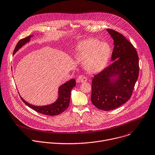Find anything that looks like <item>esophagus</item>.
I'll use <instances>...</instances> for the list:
<instances>
[{"label":"esophagus","mask_w":155,"mask_h":155,"mask_svg":"<svg viewBox=\"0 0 155 155\" xmlns=\"http://www.w3.org/2000/svg\"><path fill=\"white\" fill-rule=\"evenodd\" d=\"M87 77H83V76H80L78 78V81H80L81 83H84V82H86L87 81Z\"/></svg>","instance_id":"1"}]
</instances>
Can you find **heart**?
<instances>
[{
	"mask_svg": "<svg viewBox=\"0 0 155 155\" xmlns=\"http://www.w3.org/2000/svg\"><path fill=\"white\" fill-rule=\"evenodd\" d=\"M111 49L104 42L91 38L81 42L78 47L77 57L84 60L85 70L89 73L100 71L105 67L110 58Z\"/></svg>",
	"mask_w": 155,
	"mask_h": 155,
	"instance_id": "obj_1",
	"label": "heart"
}]
</instances>
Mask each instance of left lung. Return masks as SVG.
<instances>
[{"label": "left lung", "mask_w": 155, "mask_h": 155, "mask_svg": "<svg viewBox=\"0 0 155 155\" xmlns=\"http://www.w3.org/2000/svg\"><path fill=\"white\" fill-rule=\"evenodd\" d=\"M114 40L113 63L92 80L91 101L103 111L114 110L131 97L139 71V57L133 44L121 33L108 28Z\"/></svg>", "instance_id": "obj_1"}]
</instances>
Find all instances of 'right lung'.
<instances>
[{
  "instance_id": "obj_1",
  "label": "right lung",
  "mask_w": 155,
  "mask_h": 155,
  "mask_svg": "<svg viewBox=\"0 0 155 155\" xmlns=\"http://www.w3.org/2000/svg\"><path fill=\"white\" fill-rule=\"evenodd\" d=\"M31 36H28L27 37L21 39L16 45L13 54H15L21 47L28 42ZM75 80L74 79H72L60 86L58 89V98L55 103L51 105L42 107L34 106L28 104L21 97V98L25 105L38 113L51 116L59 115L63 113L68 108L71 99V90L75 86Z\"/></svg>"
}]
</instances>
